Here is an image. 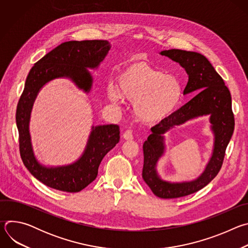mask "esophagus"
<instances>
[{
  "mask_svg": "<svg viewBox=\"0 0 248 248\" xmlns=\"http://www.w3.org/2000/svg\"><path fill=\"white\" fill-rule=\"evenodd\" d=\"M123 136H124V138L125 140H131V139H133V133H132V130H131V129H127V130H125V131L124 132Z\"/></svg>",
  "mask_w": 248,
  "mask_h": 248,
  "instance_id": "obj_1",
  "label": "esophagus"
}]
</instances>
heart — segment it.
I'll list each match as a JSON object with an SVG mask.
<instances>
[{
	"instance_id": "b5f03b06",
	"label": "heart",
	"mask_w": 248,
	"mask_h": 248,
	"mask_svg": "<svg viewBox=\"0 0 248 248\" xmlns=\"http://www.w3.org/2000/svg\"><path fill=\"white\" fill-rule=\"evenodd\" d=\"M107 95L114 103L123 98L134 102V112L146 124H155L167 118L180 103L183 88L173 76L144 64H134L118 78V86L109 83Z\"/></svg>"
}]
</instances>
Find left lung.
I'll list each match as a JSON object with an SVG mask.
<instances>
[{
	"label": "left lung",
	"instance_id": "obj_1",
	"mask_svg": "<svg viewBox=\"0 0 248 248\" xmlns=\"http://www.w3.org/2000/svg\"><path fill=\"white\" fill-rule=\"evenodd\" d=\"M160 54L179 62L186 69L188 75V82L184 94L199 91L183 107L154 125L151 128L152 133L143 144L142 178L144 182L156 196L171 199L184 197L200 190L218 174L234 129V117L229 88L203 55L179 49L165 50ZM207 114L210 116L211 128L216 140L214 153L204 171L199 178L191 182L169 183L161 180L155 166L164 152L162 134L174 125Z\"/></svg>",
	"mask_w": 248,
	"mask_h": 248
}]
</instances>
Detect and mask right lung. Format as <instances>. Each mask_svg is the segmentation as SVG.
<instances>
[{"label":"right lung","mask_w":248,"mask_h":248,"mask_svg":"<svg viewBox=\"0 0 248 248\" xmlns=\"http://www.w3.org/2000/svg\"><path fill=\"white\" fill-rule=\"evenodd\" d=\"M110 48V43L106 40L64 42L40 59L27 76L16 116L20 157L34 178L51 188L78 192L91 184L96 179L98 168L105 155L119 143L120 127L117 124L92 126L86 148L77 162L48 168L35 158L30 142L28 125L33 103L47 82L60 78H70L79 89L89 92L93 80L87 67H98Z\"/></svg>","instance_id":"1"}]
</instances>
